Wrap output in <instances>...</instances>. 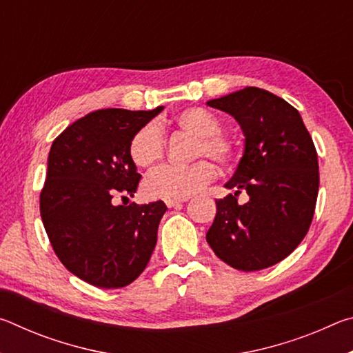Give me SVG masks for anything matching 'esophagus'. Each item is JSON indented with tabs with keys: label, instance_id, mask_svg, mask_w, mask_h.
I'll use <instances>...</instances> for the list:
<instances>
[{
	"label": "esophagus",
	"instance_id": "1",
	"mask_svg": "<svg viewBox=\"0 0 353 353\" xmlns=\"http://www.w3.org/2000/svg\"><path fill=\"white\" fill-rule=\"evenodd\" d=\"M185 201H187V199H181V201H166V207H168V208H177V207H181Z\"/></svg>",
	"mask_w": 353,
	"mask_h": 353
}]
</instances>
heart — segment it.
<instances>
[{
  "mask_svg": "<svg viewBox=\"0 0 353 353\" xmlns=\"http://www.w3.org/2000/svg\"><path fill=\"white\" fill-rule=\"evenodd\" d=\"M172 123L194 137L191 149L193 157L208 155L219 165H229L236 159V140L219 130V119L210 110L190 107L179 112ZM129 154L139 168H152L157 165L165 154V139L159 124L148 123L137 130L129 143ZM214 172V166L208 160H198L190 166H163L148 177L143 191L149 199H187L210 183Z\"/></svg>",
  "mask_w": 353,
  "mask_h": 353,
  "instance_id": "heart-1",
  "label": "heart"
}]
</instances>
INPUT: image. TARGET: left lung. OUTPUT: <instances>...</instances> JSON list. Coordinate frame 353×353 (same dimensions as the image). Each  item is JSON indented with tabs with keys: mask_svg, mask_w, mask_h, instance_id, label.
Masks as SVG:
<instances>
[{
	"mask_svg": "<svg viewBox=\"0 0 353 353\" xmlns=\"http://www.w3.org/2000/svg\"><path fill=\"white\" fill-rule=\"evenodd\" d=\"M207 105L236 119L244 152L234 190L216 201V216L207 232L218 259L238 271L270 268L286 259L305 238L319 190L318 154L301 113L268 90L246 87L208 101ZM240 192L250 201L238 205Z\"/></svg>",
	"mask_w": 353,
	"mask_h": 353,
	"instance_id": "1",
	"label": "left lung"
}]
</instances>
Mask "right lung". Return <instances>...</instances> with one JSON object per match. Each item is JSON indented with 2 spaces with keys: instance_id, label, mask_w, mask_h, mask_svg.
Returning a JSON list of instances; mask_svg holds the SVG:
<instances>
[{
  "instance_id": "1",
  "label": "right lung",
  "mask_w": 353,
  "mask_h": 353,
  "mask_svg": "<svg viewBox=\"0 0 353 353\" xmlns=\"http://www.w3.org/2000/svg\"><path fill=\"white\" fill-rule=\"evenodd\" d=\"M162 110L92 112L51 145L40 193L41 221L63 266L98 288L132 283L157 243L165 202L115 205L113 198L137 191L141 174L130 159L129 143Z\"/></svg>"
}]
</instances>
